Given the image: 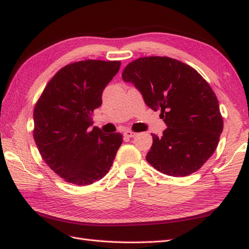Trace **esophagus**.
Segmentation results:
<instances>
[{"label": "esophagus", "mask_w": 249, "mask_h": 249, "mask_svg": "<svg viewBox=\"0 0 249 249\" xmlns=\"http://www.w3.org/2000/svg\"><path fill=\"white\" fill-rule=\"evenodd\" d=\"M123 135H124V137H127V138H132V137H135L137 134L131 130H125L123 132Z\"/></svg>", "instance_id": "1"}]
</instances>
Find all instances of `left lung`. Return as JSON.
Wrapping results in <instances>:
<instances>
[{
    "label": "left lung",
    "instance_id": "obj_1",
    "mask_svg": "<svg viewBox=\"0 0 249 249\" xmlns=\"http://www.w3.org/2000/svg\"><path fill=\"white\" fill-rule=\"evenodd\" d=\"M124 82L140 91L146 105L161 110L167 128L153 136L147 162L165 175L182 177L209 159L223 131L217 97L193 68L170 57H142L126 66Z\"/></svg>",
    "mask_w": 249,
    "mask_h": 249
}]
</instances>
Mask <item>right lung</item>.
Listing matches in <instances>:
<instances>
[{
  "mask_svg": "<svg viewBox=\"0 0 249 249\" xmlns=\"http://www.w3.org/2000/svg\"><path fill=\"white\" fill-rule=\"evenodd\" d=\"M120 61L85 60L57 72L34 109V139L42 159L66 181L87 186L110 170L123 141L120 132L91 128L106 86Z\"/></svg>",
  "mask_w": 249,
  "mask_h": 249,
  "instance_id": "1",
  "label": "right lung"
}]
</instances>
